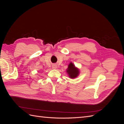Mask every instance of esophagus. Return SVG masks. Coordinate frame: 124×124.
I'll list each match as a JSON object with an SVG mask.
<instances>
[{
  "label": "esophagus",
  "instance_id": "34e87169",
  "mask_svg": "<svg viewBox=\"0 0 124 124\" xmlns=\"http://www.w3.org/2000/svg\"><path fill=\"white\" fill-rule=\"evenodd\" d=\"M52 68L53 69H56L57 68V66H56V65H53V66H52Z\"/></svg>",
  "mask_w": 124,
  "mask_h": 124
}]
</instances>
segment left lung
Wrapping results in <instances>:
<instances>
[{
	"instance_id": "8db88e82",
	"label": "left lung",
	"mask_w": 124,
	"mask_h": 124,
	"mask_svg": "<svg viewBox=\"0 0 124 124\" xmlns=\"http://www.w3.org/2000/svg\"><path fill=\"white\" fill-rule=\"evenodd\" d=\"M66 72L70 78H77L80 74V70L75 66L73 62H70L68 68L66 70Z\"/></svg>"
}]
</instances>
